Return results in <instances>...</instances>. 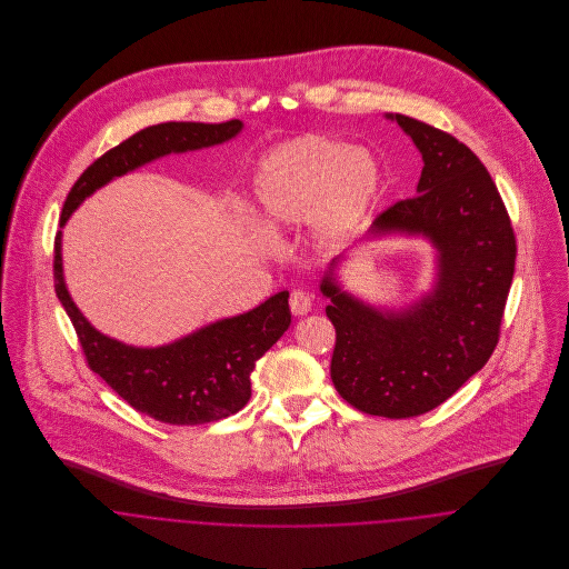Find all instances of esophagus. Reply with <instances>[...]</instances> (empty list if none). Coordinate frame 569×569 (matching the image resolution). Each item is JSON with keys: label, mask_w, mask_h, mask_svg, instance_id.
I'll list each match as a JSON object with an SVG mask.
<instances>
[{"label": "esophagus", "mask_w": 569, "mask_h": 569, "mask_svg": "<svg viewBox=\"0 0 569 569\" xmlns=\"http://www.w3.org/2000/svg\"><path fill=\"white\" fill-rule=\"evenodd\" d=\"M289 307H291L293 316H298V318L307 316L311 311V307H313V298H311V293H307L302 289H296L291 293V298H289Z\"/></svg>", "instance_id": "obj_1"}]
</instances>
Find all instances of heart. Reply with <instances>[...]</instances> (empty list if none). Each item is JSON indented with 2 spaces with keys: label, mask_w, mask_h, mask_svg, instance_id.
Returning <instances> with one entry per match:
<instances>
[{
  "label": "heart",
  "mask_w": 569,
  "mask_h": 569,
  "mask_svg": "<svg viewBox=\"0 0 569 569\" xmlns=\"http://www.w3.org/2000/svg\"><path fill=\"white\" fill-rule=\"evenodd\" d=\"M379 166L366 149L302 136L271 151L253 172V199L269 228L316 219L325 243L355 234L379 194Z\"/></svg>",
  "instance_id": "obj_1"
}]
</instances>
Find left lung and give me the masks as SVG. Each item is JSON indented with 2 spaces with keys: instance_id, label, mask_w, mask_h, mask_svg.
<instances>
[{
  "instance_id": "8db88e82",
  "label": "left lung",
  "mask_w": 569,
  "mask_h": 569,
  "mask_svg": "<svg viewBox=\"0 0 569 569\" xmlns=\"http://www.w3.org/2000/svg\"><path fill=\"white\" fill-rule=\"evenodd\" d=\"M422 156L416 197L375 221V234H422L438 251L431 293L383 313L339 289H320L335 326L330 379L363 413L411 418L453 397L487 366L515 273L517 241L506 206L480 158L453 136L409 116H388Z\"/></svg>"
}]
</instances>
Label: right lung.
<instances>
[{
  "instance_id": "1",
  "label": "right lung",
  "mask_w": 569,
  "mask_h": 569,
  "mask_svg": "<svg viewBox=\"0 0 569 569\" xmlns=\"http://www.w3.org/2000/svg\"><path fill=\"white\" fill-rule=\"evenodd\" d=\"M241 120L221 124L163 122L138 131L91 163L72 186L61 228L93 190L168 153H186L232 140ZM54 291L81 341L87 366L129 406L168 425H203L241 411L251 397L256 361L291 325L289 291L271 296L243 316L206 326L174 343L136 348L104 337L72 302L61 262V232L54 239Z\"/></svg>"
}]
</instances>
